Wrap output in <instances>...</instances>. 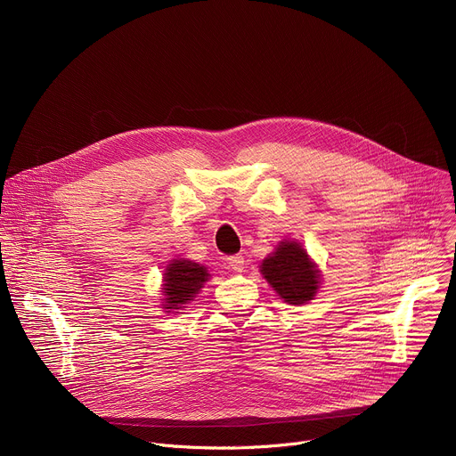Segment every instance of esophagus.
<instances>
[{"mask_svg":"<svg viewBox=\"0 0 456 456\" xmlns=\"http://www.w3.org/2000/svg\"><path fill=\"white\" fill-rule=\"evenodd\" d=\"M227 265H229V269H231V271H234V273H241V271H243V267H245V264H243V256L236 254V256L227 257Z\"/></svg>","mask_w":456,"mask_h":456,"instance_id":"34e87169","label":"esophagus"}]
</instances>
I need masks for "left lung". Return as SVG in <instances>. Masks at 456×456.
<instances>
[{
    "label": "left lung",
    "instance_id": "obj_1",
    "mask_svg": "<svg viewBox=\"0 0 456 456\" xmlns=\"http://www.w3.org/2000/svg\"><path fill=\"white\" fill-rule=\"evenodd\" d=\"M259 273L285 303L296 306L312 301L321 287L317 264L296 240L280 241L259 265Z\"/></svg>",
    "mask_w": 456,
    "mask_h": 456
}]
</instances>
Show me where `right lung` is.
<instances>
[{
    "mask_svg": "<svg viewBox=\"0 0 456 456\" xmlns=\"http://www.w3.org/2000/svg\"><path fill=\"white\" fill-rule=\"evenodd\" d=\"M211 274L206 265L194 264L185 257H175L164 269L162 308L178 314L187 303L194 301L209 281Z\"/></svg>",
    "mask_w": 456,
    "mask_h": 456,
    "instance_id": "add662e5",
    "label": "right lung"
}]
</instances>
